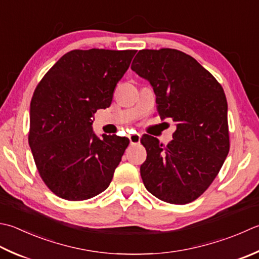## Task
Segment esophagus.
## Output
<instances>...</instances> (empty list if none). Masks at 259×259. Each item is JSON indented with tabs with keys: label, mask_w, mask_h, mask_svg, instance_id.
<instances>
[{
	"label": "esophagus",
	"mask_w": 259,
	"mask_h": 259,
	"mask_svg": "<svg viewBox=\"0 0 259 259\" xmlns=\"http://www.w3.org/2000/svg\"><path fill=\"white\" fill-rule=\"evenodd\" d=\"M129 140H130V144L131 145H137L139 144L140 141V135L139 134H133V135H129Z\"/></svg>",
	"instance_id": "1"
}]
</instances>
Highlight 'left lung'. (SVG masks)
Listing matches in <instances>:
<instances>
[{"label": "left lung", "mask_w": 259, "mask_h": 259, "mask_svg": "<svg viewBox=\"0 0 259 259\" xmlns=\"http://www.w3.org/2000/svg\"><path fill=\"white\" fill-rule=\"evenodd\" d=\"M131 69L151 85L161 120L176 123L166 146L148 135L140 140L147 151L140 166L145 187L167 203H190L210 186L229 153L224 89L193 57L176 49L139 50Z\"/></svg>", "instance_id": "obj_1"}]
</instances>
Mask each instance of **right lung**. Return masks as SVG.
Masks as SVG:
<instances>
[{"label":"right lung","mask_w":259,"mask_h":259,"mask_svg":"<svg viewBox=\"0 0 259 259\" xmlns=\"http://www.w3.org/2000/svg\"><path fill=\"white\" fill-rule=\"evenodd\" d=\"M137 50H72L58 59L30 103L29 145L40 176L65 200L83 201L108 189L129 145L93 131L94 113L109 108Z\"/></svg>","instance_id":"right-lung-1"}]
</instances>
